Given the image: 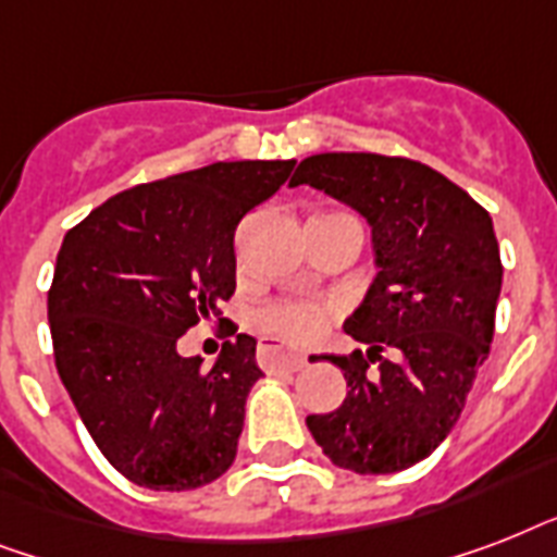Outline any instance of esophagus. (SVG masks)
<instances>
[{
	"mask_svg": "<svg viewBox=\"0 0 557 557\" xmlns=\"http://www.w3.org/2000/svg\"><path fill=\"white\" fill-rule=\"evenodd\" d=\"M257 361H260L262 370H300L306 367V356L300 352H288L286 347H280L274 338L260 341V347H257Z\"/></svg>",
	"mask_w": 557,
	"mask_h": 557,
	"instance_id": "34e87169",
	"label": "esophagus"
}]
</instances>
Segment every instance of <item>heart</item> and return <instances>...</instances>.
Here are the masks:
<instances>
[{"label": "heart", "mask_w": 557, "mask_h": 557, "mask_svg": "<svg viewBox=\"0 0 557 557\" xmlns=\"http://www.w3.org/2000/svg\"><path fill=\"white\" fill-rule=\"evenodd\" d=\"M253 323L292 344H312L326 330V309L309 300H271L257 309Z\"/></svg>", "instance_id": "obj_1"}]
</instances>
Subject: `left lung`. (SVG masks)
Masks as SVG:
<instances>
[{
    "mask_svg": "<svg viewBox=\"0 0 557 557\" xmlns=\"http://www.w3.org/2000/svg\"><path fill=\"white\" fill-rule=\"evenodd\" d=\"M297 185L356 208L379 265L344 323L370 349L326 356L344 370L347 398L306 424L338 468L396 474L440 448L488 358L503 286L492 216L450 178L401 156L321 152L300 161Z\"/></svg>",
    "mask_w": 557,
    "mask_h": 557,
    "instance_id": "obj_1",
    "label": "left lung"
}]
</instances>
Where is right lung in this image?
<instances>
[{
	"label": "right lung",
	"mask_w": 557,
	"mask_h": 557,
	"mask_svg": "<svg viewBox=\"0 0 557 557\" xmlns=\"http://www.w3.org/2000/svg\"><path fill=\"white\" fill-rule=\"evenodd\" d=\"M295 161H216L115 193L65 234L48 288L54 364L115 471L156 492L213 483L234 466L245 398L262 370L236 335L216 364L178 338L219 318L236 288L234 234Z\"/></svg>",
	"instance_id": "right-lung-1"
}]
</instances>
